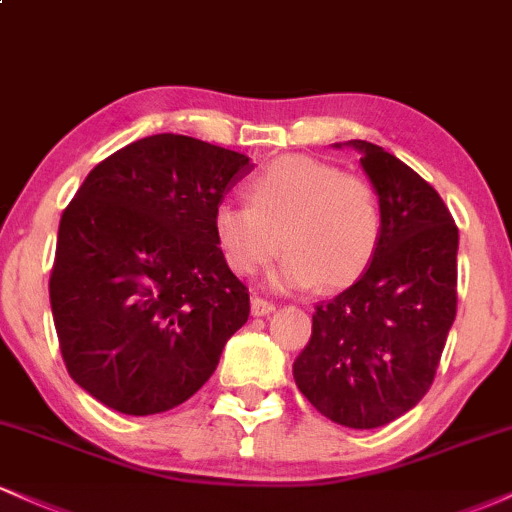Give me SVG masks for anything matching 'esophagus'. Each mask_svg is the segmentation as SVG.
Returning <instances> with one entry per match:
<instances>
[{
    "label": "esophagus",
    "mask_w": 512,
    "mask_h": 512,
    "mask_svg": "<svg viewBox=\"0 0 512 512\" xmlns=\"http://www.w3.org/2000/svg\"><path fill=\"white\" fill-rule=\"evenodd\" d=\"M250 310H252V315H255V317H264V315L274 313L276 305H274L272 301H267V298L252 296V301H250Z\"/></svg>",
    "instance_id": "esophagus-1"
}]
</instances>
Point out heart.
<instances>
[{
  "label": "heart",
  "mask_w": 512,
  "mask_h": 512,
  "mask_svg": "<svg viewBox=\"0 0 512 512\" xmlns=\"http://www.w3.org/2000/svg\"><path fill=\"white\" fill-rule=\"evenodd\" d=\"M248 204L221 202L211 216L216 245L238 276H252L281 250L279 289L339 291L368 272L383 238V204L361 175L289 154L245 182Z\"/></svg>",
  "instance_id": "heart-1"
}]
</instances>
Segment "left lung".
<instances>
[{"instance_id": "1", "label": "left lung", "mask_w": 512, "mask_h": 512, "mask_svg": "<svg viewBox=\"0 0 512 512\" xmlns=\"http://www.w3.org/2000/svg\"><path fill=\"white\" fill-rule=\"evenodd\" d=\"M346 146L361 154L378 190L383 238L354 286L315 305L293 378L334 424L378 428L416 407L436 378L457 313L460 233L438 192L407 163L361 139Z\"/></svg>"}]
</instances>
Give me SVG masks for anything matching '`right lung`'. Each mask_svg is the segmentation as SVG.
<instances>
[{"label": "right lung", "instance_id": "obj_1", "mask_svg": "<svg viewBox=\"0 0 512 512\" xmlns=\"http://www.w3.org/2000/svg\"><path fill=\"white\" fill-rule=\"evenodd\" d=\"M252 168L238 151L154 134L98 163L64 209L52 317L69 375L105 407H178L248 322V286L223 260L211 216Z\"/></svg>", "mask_w": 512, "mask_h": 512}]
</instances>
